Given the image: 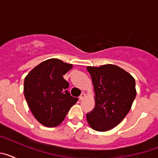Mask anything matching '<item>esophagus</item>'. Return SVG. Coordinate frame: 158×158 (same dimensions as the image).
Masks as SVG:
<instances>
[{"label":"esophagus","instance_id":"obj_1","mask_svg":"<svg viewBox=\"0 0 158 158\" xmlns=\"http://www.w3.org/2000/svg\"><path fill=\"white\" fill-rule=\"evenodd\" d=\"M85 93H81V96H79V100H83L84 99H85Z\"/></svg>","mask_w":158,"mask_h":158}]
</instances>
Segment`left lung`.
<instances>
[{"instance_id":"1","label":"left lung","mask_w":158,"mask_h":158,"mask_svg":"<svg viewBox=\"0 0 158 158\" xmlns=\"http://www.w3.org/2000/svg\"><path fill=\"white\" fill-rule=\"evenodd\" d=\"M95 92L94 109L86 118L97 131L112 129L120 123L131 110L136 96L135 80L120 67L111 64L88 66Z\"/></svg>"}]
</instances>
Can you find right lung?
<instances>
[{"label":"right lung","mask_w":158,"mask_h":158,"mask_svg":"<svg viewBox=\"0 0 158 158\" xmlns=\"http://www.w3.org/2000/svg\"><path fill=\"white\" fill-rule=\"evenodd\" d=\"M72 64L51 58L35 66L24 79L23 93L31 111L40 123L54 127L62 123L78 98L68 92L63 78Z\"/></svg>","instance_id":"obj_1"}]
</instances>
